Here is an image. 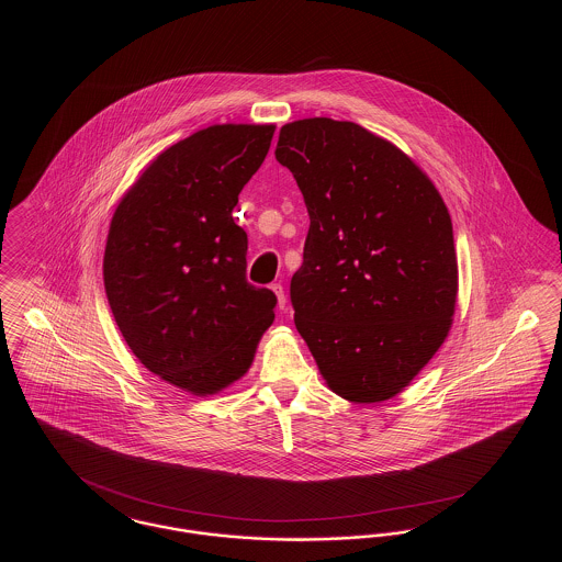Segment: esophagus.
Instances as JSON below:
<instances>
[{"label": "esophagus", "mask_w": 562, "mask_h": 562, "mask_svg": "<svg viewBox=\"0 0 562 562\" xmlns=\"http://www.w3.org/2000/svg\"><path fill=\"white\" fill-rule=\"evenodd\" d=\"M271 291H273L276 296H278V307H280V310H284V307H286V294H284V286H282L280 282H276V284H271Z\"/></svg>", "instance_id": "34e87169"}]
</instances>
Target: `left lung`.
<instances>
[{"mask_svg": "<svg viewBox=\"0 0 562 562\" xmlns=\"http://www.w3.org/2000/svg\"><path fill=\"white\" fill-rule=\"evenodd\" d=\"M310 232L291 280L294 326L341 398L396 396L442 346L457 299L453 225L398 147L353 122L280 128Z\"/></svg>", "mask_w": 562, "mask_h": 562, "instance_id": "left-lung-1", "label": "left lung"}]
</instances>
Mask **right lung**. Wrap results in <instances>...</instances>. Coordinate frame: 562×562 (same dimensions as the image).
Segmentation results:
<instances>
[{"label": "right lung", "instance_id": "obj_1", "mask_svg": "<svg viewBox=\"0 0 562 562\" xmlns=\"http://www.w3.org/2000/svg\"><path fill=\"white\" fill-rule=\"evenodd\" d=\"M273 126L223 124L168 147L124 195L103 276L134 356L168 383L213 394L248 371L276 294L246 280L241 188L268 156Z\"/></svg>", "mask_w": 562, "mask_h": 562}]
</instances>
